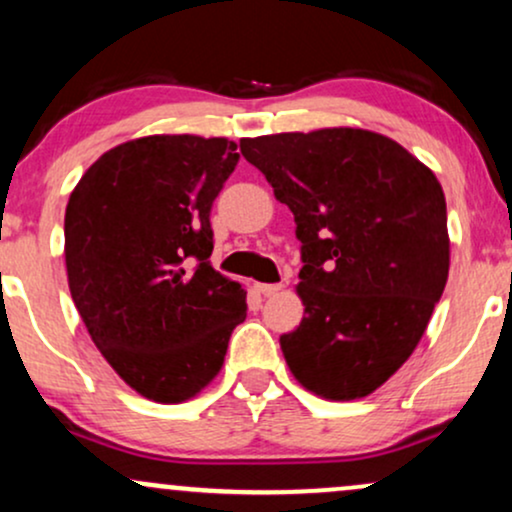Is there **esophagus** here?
Segmentation results:
<instances>
[{"mask_svg":"<svg viewBox=\"0 0 512 512\" xmlns=\"http://www.w3.org/2000/svg\"><path fill=\"white\" fill-rule=\"evenodd\" d=\"M281 289H284V286H281V284H257V291H260L264 298L276 296V293H279Z\"/></svg>","mask_w":512,"mask_h":512,"instance_id":"1","label":"esophagus"}]
</instances>
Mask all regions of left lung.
<instances>
[{"instance_id":"8db88e82","label":"left lung","mask_w":512,"mask_h":512,"mask_svg":"<svg viewBox=\"0 0 512 512\" xmlns=\"http://www.w3.org/2000/svg\"><path fill=\"white\" fill-rule=\"evenodd\" d=\"M293 211L305 310L281 351L305 390L368 397L414 354L450 269L448 211L433 170L356 127L240 139Z\"/></svg>"}]
</instances>
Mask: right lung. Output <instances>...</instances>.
Instances as JSON below:
<instances>
[{
    "label": "right lung",
    "instance_id": "1",
    "mask_svg": "<svg viewBox=\"0 0 512 512\" xmlns=\"http://www.w3.org/2000/svg\"><path fill=\"white\" fill-rule=\"evenodd\" d=\"M236 163L226 137L154 134L105 151L69 197L76 310L110 368L154 402L199 395L248 315V291L209 262L211 204Z\"/></svg>",
    "mask_w": 512,
    "mask_h": 512
}]
</instances>
